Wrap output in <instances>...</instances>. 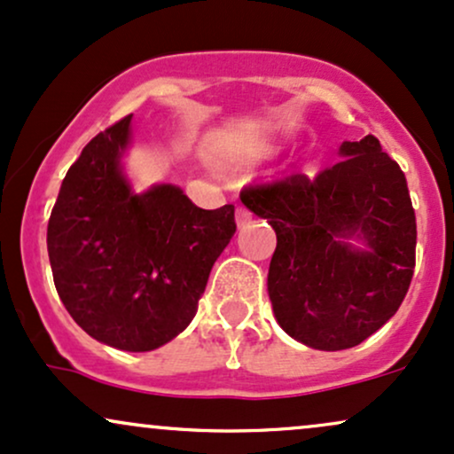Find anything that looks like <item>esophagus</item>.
I'll return each mask as SVG.
<instances>
[{
	"instance_id": "esophagus-1",
	"label": "esophagus",
	"mask_w": 454,
	"mask_h": 454,
	"mask_svg": "<svg viewBox=\"0 0 454 454\" xmlns=\"http://www.w3.org/2000/svg\"><path fill=\"white\" fill-rule=\"evenodd\" d=\"M250 218H253V212H250L248 207H244V206H238L236 207V223H238V227L247 225V223H250Z\"/></svg>"
}]
</instances>
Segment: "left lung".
<instances>
[{"label":"left lung","mask_w":454,"mask_h":454,"mask_svg":"<svg viewBox=\"0 0 454 454\" xmlns=\"http://www.w3.org/2000/svg\"><path fill=\"white\" fill-rule=\"evenodd\" d=\"M314 178L244 186L242 204L276 231L268 291L276 321L317 350L353 348L385 325L410 289L417 216L402 168L374 136L340 146ZM356 235L367 251L340 237Z\"/></svg>","instance_id":"8db88e82"}]
</instances>
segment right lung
Here are the masks:
<instances>
[{
	"label": "right lung",
	"instance_id": "right-lung-1",
	"mask_svg": "<svg viewBox=\"0 0 454 454\" xmlns=\"http://www.w3.org/2000/svg\"><path fill=\"white\" fill-rule=\"evenodd\" d=\"M131 114L98 133L63 178L46 231L52 280L90 338L144 353L193 321L236 233L231 204L204 210L174 184L133 193L121 172Z\"/></svg>",
	"mask_w": 454,
	"mask_h": 454
}]
</instances>
